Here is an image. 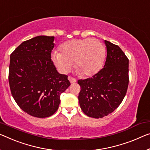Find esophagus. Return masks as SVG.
Masks as SVG:
<instances>
[{"label":"esophagus","mask_w":150,"mask_h":150,"mask_svg":"<svg viewBox=\"0 0 150 150\" xmlns=\"http://www.w3.org/2000/svg\"><path fill=\"white\" fill-rule=\"evenodd\" d=\"M68 80H70V82L71 83H74V82H76V80L74 78H73L72 76H68Z\"/></svg>","instance_id":"1"}]
</instances>
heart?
<instances>
[{
	"label": "heart",
	"instance_id": "heart-1",
	"mask_svg": "<svg viewBox=\"0 0 150 150\" xmlns=\"http://www.w3.org/2000/svg\"><path fill=\"white\" fill-rule=\"evenodd\" d=\"M60 52L53 54V59L59 70L68 72L74 61V67L84 76H91L103 67L106 56L105 45L93 39L73 40L64 43Z\"/></svg>",
	"mask_w": 150,
	"mask_h": 150
}]
</instances>
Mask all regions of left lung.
I'll return each instance as SVG.
<instances>
[{
  "label": "left lung",
  "mask_w": 150,
  "mask_h": 150,
  "mask_svg": "<svg viewBox=\"0 0 150 150\" xmlns=\"http://www.w3.org/2000/svg\"><path fill=\"white\" fill-rule=\"evenodd\" d=\"M107 58L103 67L93 76L78 80V100L85 115L99 119L120 105L129 84V59L118 45L105 40Z\"/></svg>",
  "instance_id": "1"
}]
</instances>
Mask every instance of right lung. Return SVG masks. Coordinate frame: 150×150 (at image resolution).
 Wrapping results in <instances>:
<instances>
[{
    "instance_id": "1",
    "label": "right lung",
    "mask_w": 150,
    "mask_h": 150,
    "mask_svg": "<svg viewBox=\"0 0 150 150\" xmlns=\"http://www.w3.org/2000/svg\"><path fill=\"white\" fill-rule=\"evenodd\" d=\"M54 37L41 35L25 41L10 56L8 82L11 94L24 112L45 118L56 112L60 94L70 85L59 74L51 54Z\"/></svg>"
}]
</instances>
